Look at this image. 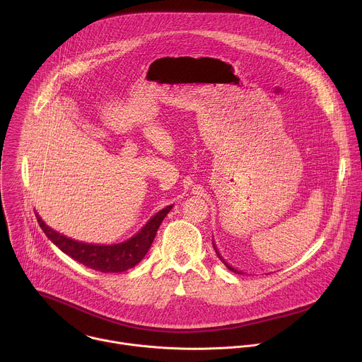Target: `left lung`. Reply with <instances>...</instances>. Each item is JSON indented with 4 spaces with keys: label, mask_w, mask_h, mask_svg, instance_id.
<instances>
[{
    "label": "left lung",
    "mask_w": 362,
    "mask_h": 362,
    "mask_svg": "<svg viewBox=\"0 0 362 362\" xmlns=\"http://www.w3.org/2000/svg\"><path fill=\"white\" fill-rule=\"evenodd\" d=\"M214 247H215V250H216V253H218V256H219V259H221V261H222V262H223V264H225V265H226V268H228V269H229V271H232V272H235V274H242V272H240V271H238V269H235V268H232V267H230V265H229V264H228V262H226V261H225V259H223V257H222V256H221V253H219V252H218V249H216V246H215V243H214Z\"/></svg>",
    "instance_id": "obj_1"
}]
</instances>
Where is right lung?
I'll return each instance as SVG.
<instances>
[{
	"instance_id": "add662e5",
	"label": "right lung",
	"mask_w": 362,
	"mask_h": 362,
	"mask_svg": "<svg viewBox=\"0 0 362 362\" xmlns=\"http://www.w3.org/2000/svg\"><path fill=\"white\" fill-rule=\"evenodd\" d=\"M173 206H166L165 209L154 215L133 238L116 243V245H91L83 243L74 239H70L56 230L47 226L38 214H35L37 222L45 236L53 242L59 249H62L66 255L73 257L74 261L83 264L87 268H91L98 272H124L133 267H136L147 250L150 249L154 236L166 215L170 212Z\"/></svg>"
}]
</instances>
